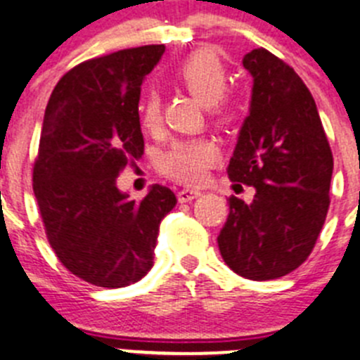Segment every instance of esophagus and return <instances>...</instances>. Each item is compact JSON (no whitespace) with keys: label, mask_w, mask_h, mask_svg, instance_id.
Returning <instances> with one entry per match:
<instances>
[{"label":"esophagus","mask_w":360,"mask_h":360,"mask_svg":"<svg viewBox=\"0 0 360 360\" xmlns=\"http://www.w3.org/2000/svg\"><path fill=\"white\" fill-rule=\"evenodd\" d=\"M199 195V190H190V188H186V190H181V192L177 193V200H179V202H190V200L197 199Z\"/></svg>","instance_id":"esophagus-1"}]
</instances>
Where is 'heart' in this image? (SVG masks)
<instances>
[{
  "label": "heart",
  "mask_w": 360,
  "mask_h": 360,
  "mask_svg": "<svg viewBox=\"0 0 360 360\" xmlns=\"http://www.w3.org/2000/svg\"><path fill=\"white\" fill-rule=\"evenodd\" d=\"M177 80L197 100L208 105V111L219 124H229L235 120V108L220 100L228 89V71L213 51L200 50L190 55L177 70ZM141 124L147 131H160L161 98L156 91L145 95L140 108ZM219 158V147L208 138L177 141L165 152L160 160V170L167 177L184 184L202 183L208 168Z\"/></svg>",
  "instance_id": "heart-1"
}]
</instances>
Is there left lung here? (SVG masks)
I'll return each mask as SVG.
<instances>
[{"mask_svg": "<svg viewBox=\"0 0 360 360\" xmlns=\"http://www.w3.org/2000/svg\"><path fill=\"white\" fill-rule=\"evenodd\" d=\"M252 77L249 115L228 176L257 190L251 204L229 197L217 238L231 271L274 280L309 258L330 206L333 158L309 87L265 48L242 60Z\"/></svg>", "mask_w": 360, "mask_h": 360, "instance_id": "obj_1", "label": "left lung"}]
</instances>
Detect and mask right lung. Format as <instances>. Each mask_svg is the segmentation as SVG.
Wrapping results in <instances>:
<instances>
[{"label": "right lung", "mask_w": 360, "mask_h": 360, "mask_svg": "<svg viewBox=\"0 0 360 360\" xmlns=\"http://www.w3.org/2000/svg\"><path fill=\"white\" fill-rule=\"evenodd\" d=\"M163 51L148 44L79 64L44 111L34 163L44 231L60 264L96 287L118 289L150 271L161 220L177 202L161 184L140 202L116 186L125 165L143 156L141 84Z\"/></svg>", "instance_id": "1"}]
</instances>
